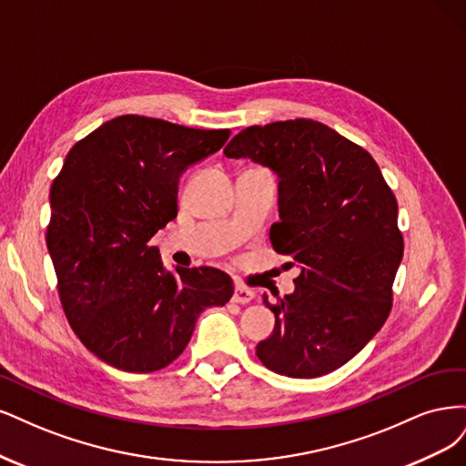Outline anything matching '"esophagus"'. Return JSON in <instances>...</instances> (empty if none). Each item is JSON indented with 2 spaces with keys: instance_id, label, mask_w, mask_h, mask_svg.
Wrapping results in <instances>:
<instances>
[{
  "instance_id": "1",
  "label": "esophagus",
  "mask_w": 466,
  "mask_h": 466,
  "mask_svg": "<svg viewBox=\"0 0 466 466\" xmlns=\"http://www.w3.org/2000/svg\"><path fill=\"white\" fill-rule=\"evenodd\" d=\"M253 296H255V292L251 289L244 287V284H236L232 299H234L236 304H248V302H251Z\"/></svg>"
}]
</instances>
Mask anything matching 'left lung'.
<instances>
[{
    "label": "left lung",
    "mask_w": 466,
    "mask_h": 466,
    "mask_svg": "<svg viewBox=\"0 0 466 466\" xmlns=\"http://www.w3.org/2000/svg\"><path fill=\"white\" fill-rule=\"evenodd\" d=\"M279 176L277 253L299 265L296 290L265 306L275 329L261 364L289 378H319L347 364L383 327L402 259L397 199L362 147L313 119L239 131L224 148Z\"/></svg>",
    "instance_id": "left-lung-1"
}]
</instances>
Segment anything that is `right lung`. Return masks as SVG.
<instances>
[{
    "label": "right lung",
    "instance_id": "add662e5",
    "mask_svg": "<svg viewBox=\"0 0 466 466\" xmlns=\"http://www.w3.org/2000/svg\"><path fill=\"white\" fill-rule=\"evenodd\" d=\"M230 129L117 116L77 141L50 189L46 244L66 318L117 370L148 373L184 352L199 313L224 306L232 279L213 267L170 273L151 238L177 215V182Z\"/></svg>",
    "mask_w": 466,
    "mask_h": 466
}]
</instances>
